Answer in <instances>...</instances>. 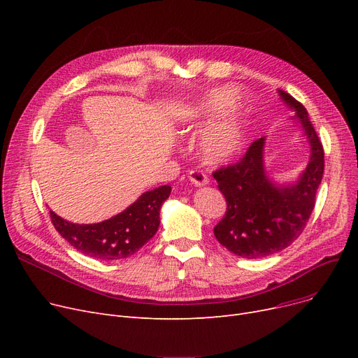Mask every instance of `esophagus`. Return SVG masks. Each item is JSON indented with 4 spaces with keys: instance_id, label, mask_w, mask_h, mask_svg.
Instances as JSON below:
<instances>
[{
    "instance_id": "esophagus-1",
    "label": "esophagus",
    "mask_w": 358,
    "mask_h": 358,
    "mask_svg": "<svg viewBox=\"0 0 358 358\" xmlns=\"http://www.w3.org/2000/svg\"><path fill=\"white\" fill-rule=\"evenodd\" d=\"M189 178L190 181L197 185V187H201V185H206L209 182V178L208 176H206L203 171H200V169H192V171L189 173Z\"/></svg>"
}]
</instances>
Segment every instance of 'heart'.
<instances>
[{
	"instance_id": "heart-1",
	"label": "heart",
	"mask_w": 358,
	"mask_h": 358,
	"mask_svg": "<svg viewBox=\"0 0 358 358\" xmlns=\"http://www.w3.org/2000/svg\"><path fill=\"white\" fill-rule=\"evenodd\" d=\"M232 99L231 90H222L216 92L212 101L199 107V111H210L223 107ZM245 142L243 123L236 115H229L219 122L212 123L203 131L199 142V150L206 162L217 164L235 157Z\"/></svg>"
}]
</instances>
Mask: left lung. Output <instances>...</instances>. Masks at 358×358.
Returning <instances> with one entry per match:
<instances>
[{
  "label": "left lung",
  "instance_id": "obj_1",
  "mask_svg": "<svg viewBox=\"0 0 358 358\" xmlns=\"http://www.w3.org/2000/svg\"><path fill=\"white\" fill-rule=\"evenodd\" d=\"M280 96L296 111L310 143V159L296 184L275 185L266 176L264 138L254 141L243 157L213 171L227 212L213 232L222 247L242 258H261L287 248L306 228L324 176V146L302 103L286 91Z\"/></svg>",
  "mask_w": 358,
  "mask_h": 358
}]
</instances>
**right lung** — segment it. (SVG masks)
Here are the masks:
<instances>
[{"mask_svg":"<svg viewBox=\"0 0 358 358\" xmlns=\"http://www.w3.org/2000/svg\"><path fill=\"white\" fill-rule=\"evenodd\" d=\"M169 193V185L146 192L126 210L100 223H71L53 212L50 220L59 235L84 255L101 261L122 259L138 252L157 234L161 206Z\"/></svg>","mask_w":358,"mask_h":358,"instance_id":"1","label":"right lung"}]
</instances>
